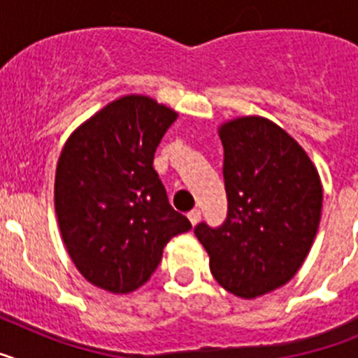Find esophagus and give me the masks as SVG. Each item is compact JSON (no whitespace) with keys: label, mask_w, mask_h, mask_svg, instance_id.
<instances>
[{"label":"esophagus","mask_w":358,"mask_h":358,"mask_svg":"<svg viewBox=\"0 0 358 358\" xmlns=\"http://www.w3.org/2000/svg\"><path fill=\"white\" fill-rule=\"evenodd\" d=\"M188 218H189V222H192L195 226V224H197L199 220H201V211H199V210H192L188 213Z\"/></svg>","instance_id":"obj_1"}]
</instances>
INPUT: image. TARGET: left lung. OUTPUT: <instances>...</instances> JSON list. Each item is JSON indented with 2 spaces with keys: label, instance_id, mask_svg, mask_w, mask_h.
I'll list each match as a JSON object with an SVG mask.
<instances>
[{
  "label": "left lung",
  "instance_id": "1",
  "mask_svg": "<svg viewBox=\"0 0 358 358\" xmlns=\"http://www.w3.org/2000/svg\"><path fill=\"white\" fill-rule=\"evenodd\" d=\"M227 217L197 224L218 285L243 299L280 289L308 255L322 208L317 169L271 120L242 116L218 129Z\"/></svg>",
  "mask_w": 358,
  "mask_h": 358
}]
</instances>
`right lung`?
<instances>
[{
    "mask_svg": "<svg viewBox=\"0 0 358 358\" xmlns=\"http://www.w3.org/2000/svg\"><path fill=\"white\" fill-rule=\"evenodd\" d=\"M177 113L129 94L84 122L66 141L55 173V213L78 273L103 290L147 283L164 245L192 229L170 206L154 152Z\"/></svg>",
    "mask_w": 358,
    "mask_h": 358,
    "instance_id": "add662e5",
    "label": "right lung"
}]
</instances>
